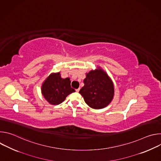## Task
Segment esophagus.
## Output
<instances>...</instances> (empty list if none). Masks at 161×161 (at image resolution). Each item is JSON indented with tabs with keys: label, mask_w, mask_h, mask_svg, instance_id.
<instances>
[{
	"label": "esophagus",
	"mask_w": 161,
	"mask_h": 161,
	"mask_svg": "<svg viewBox=\"0 0 161 161\" xmlns=\"http://www.w3.org/2000/svg\"><path fill=\"white\" fill-rule=\"evenodd\" d=\"M80 88H78V89H76V92H79V91H80Z\"/></svg>",
	"instance_id": "obj_1"
}]
</instances>
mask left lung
Wrapping results in <instances>:
<instances>
[{
  "instance_id": "1",
  "label": "left lung",
  "mask_w": 161,
  "mask_h": 161,
  "mask_svg": "<svg viewBox=\"0 0 161 161\" xmlns=\"http://www.w3.org/2000/svg\"><path fill=\"white\" fill-rule=\"evenodd\" d=\"M84 86L79 93L83 97L88 106L94 109H101L107 106L114 95L113 82L102 69L91 71L83 80Z\"/></svg>"
}]
</instances>
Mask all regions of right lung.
I'll list each match as a JSON object with an SVG mask.
<instances>
[{
  "label": "right lung",
  "instance_id": "add662e5",
  "mask_svg": "<svg viewBox=\"0 0 161 161\" xmlns=\"http://www.w3.org/2000/svg\"><path fill=\"white\" fill-rule=\"evenodd\" d=\"M41 91L45 99L54 105L60 104L69 94L75 92L71 87L69 78H62L60 73L50 75L43 83Z\"/></svg>",
  "mask_w": 161,
  "mask_h": 161
}]
</instances>
